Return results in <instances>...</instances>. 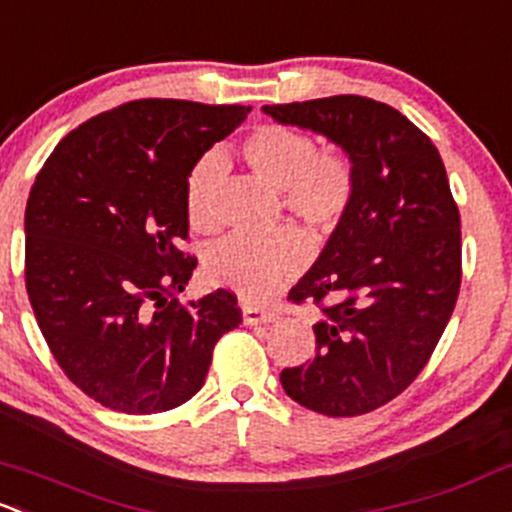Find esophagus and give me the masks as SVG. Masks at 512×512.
<instances>
[{
    "mask_svg": "<svg viewBox=\"0 0 512 512\" xmlns=\"http://www.w3.org/2000/svg\"><path fill=\"white\" fill-rule=\"evenodd\" d=\"M242 319H245V324H247V326L270 324V321L277 319V311L270 309V306L242 304Z\"/></svg>",
    "mask_w": 512,
    "mask_h": 512,
    "instance_id": "34e87169",
    "label": "esophagus"
}]
</instances>
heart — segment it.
Masks as SVG:
<instances>
[{
	"instance_id": "b5f03b06",
	"label": "heart",
	"mask_w": 512,
	"mask_h": 512,
	"mask_svg": "<svg viewBox=\"0 0 512 512\" xmlns=\"http://www.w3.org/2000/svg\"><path fill=\"white\" fill-rule=\"evenodd\" d=\"M247 169L279 188L282 206L314 235H331L343 223L358 191L353 159L341 149H319L309 132L287 125H262L242 139ZM223 159L206 154L186 179L188 223L198 233L218 228L215 188L223 179ZM309 247L297 230L284 228L262 240L228 238L206 255L213 287L233 289L242 299L260 301L297 277Z\"/></svg>"
}]
</instances>
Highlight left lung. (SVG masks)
Returning <instances> with one entry per match:
<instances>
[{
	"instance_id": "8db88e82",
	"label": "left lung",
	"mask_w": 512,
	"mask_h": 512,
	"mask_svg": "<svg viewBox=\"0 0 512 512\" xmlns=\"http://www.w3.org/2000/svg\"><path fill=\"white\" fill-rule=\"evenodd\" d=\"M284 125L346 149L358 191L287 301L314 304L316 353L284 368V392L326 417L395 400L432 358L461 287V215L432 139L363 95L265 105Z\"/></svg>"
}]
</instances>
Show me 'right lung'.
Masks as SVG:
<instances>
[{
  "mask_svg": "<svg viewBox=\"0 0 512 512\" xmlns=\"http://www.w3.org/2000/svg\"><path fill=\"white\" fill-rule=\"evenodd\" d=\"M245 105L144 98L58 142L26 203V294L75 387L125 414L191 400L220 336L242 324L228 289L181 304L198 260L186 179L247 117Z\"/></svg>",
  "mask_w": 512,
  "mask_h": 512,
  "instance_id": "1",
  "label": "right lung"
}]
</instances>
